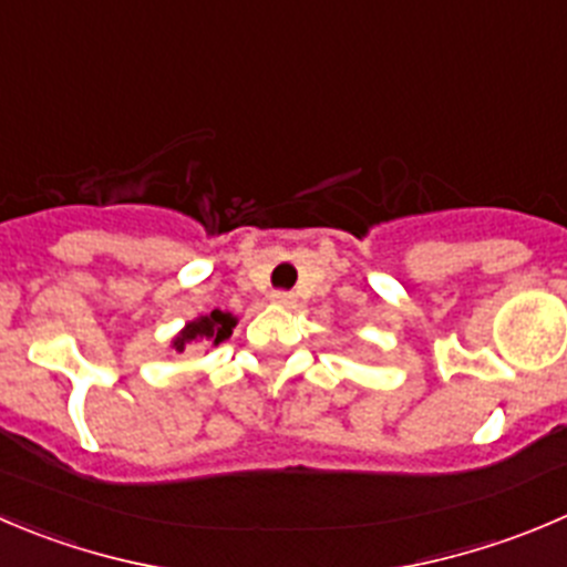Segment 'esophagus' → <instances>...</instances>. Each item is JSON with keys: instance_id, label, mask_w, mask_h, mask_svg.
I'll use <instances>...</instances> for the list:
<instances>
[{"instance_id": "obj_1", "label": "esophagus", "mask_w": 567, "mask_h": 567, "mask_svg": "<svg viewBox=\"0 0 567 567\" xmlns=\"http://www.w3.org/2000/svg\"><path fill=\"white\" fill-rule=\"evenodd\" d=\"M272 303L284 306V309H292V306L298 303V298H295L292 292H272Z\"/></svg>"}]
</instances>
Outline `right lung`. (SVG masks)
Returning <instances> with one entry per match:
<instances>
[{
  "label": "right lung",
  "mask_w": 567,
  "mask_h": 567,
  "mask_svg": "<svg viewBox=\"0 0 567 567\" xmlns=\"http://www.w3.org/2000/svg\"><path fill=\"white\" fill-rule=\"evenodd\" d=\"M234 328H236V317L230 315V311L214 309L212 315H203V317H197V320L186 322V328H183V331L172 339V348H175L177 353H183L188 344L217 348V344H223L225 339L234 333Z\"/></svg>",
  "instance_id": "1"
}]
</instances>
